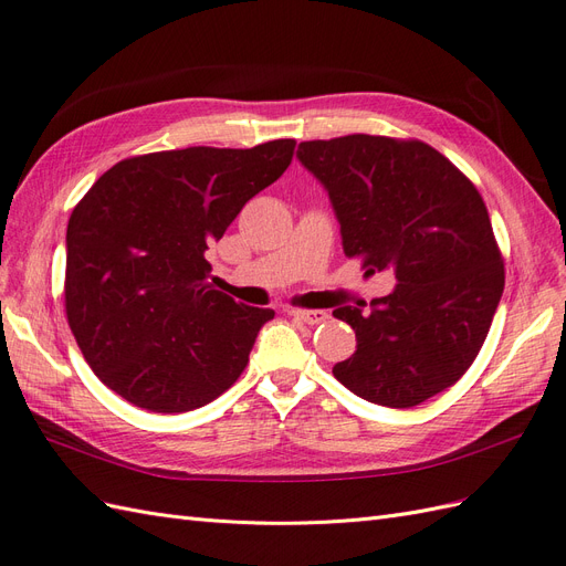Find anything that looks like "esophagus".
<instances>
[{
    "label": "esophagus",
    "mask_w": 566,
    "mask_h": 566,
    "mask_svg": "<svg viewBox=\"0 0 566 566\" xmlns=\"http://www.w3.org/2000/svg\"><path fill=\"white\" fill-rule=\"evenodd\" d=\"M290 316H295V318L310 323V325H318L323 321H328V314L314 312V310H290Z\"/></svg>",
    "instance_id": "obj_1"
}]
</instances>
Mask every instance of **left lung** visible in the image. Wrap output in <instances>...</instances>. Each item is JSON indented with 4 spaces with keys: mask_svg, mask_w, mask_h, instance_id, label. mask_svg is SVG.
Returning a JSON list of instances; mask_svg holds the SVG:
<instances>
[{
    "mask_svg": "<svg viewBox=\"0 0 566 566\" xmlns=\"http://www.w3.org/2000/svg\"><path fill=\"white\" fill-rule=\"evenodd\" d=\"M300 163L325 186L349 260L394 269L399 285L368 316H333L356 352L333 368L356 397L410 408L455 385L489 335L505 264L486 205L460 169L418 139L349 134L302 142Z\"/></svg>",
    "mask_w": 566,
    "mask_h": 566,
    "instance_id": "obj_1",
    "label": "left lung"
}]
</instances>
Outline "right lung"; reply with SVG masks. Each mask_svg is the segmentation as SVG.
Wrapping results in <instances>:
<instances>
[{
	"label": "right lung",
	"mask_w": 566,
	"mask_h": 566,
	"mask_svg": "<svg viewBox=\"0 0 566 566\" xmlns=\"http://www.w3.org/2000/svg\"><path fill=\"white\" fill-rule=\"evenodd\" d=\"M295 139L119 160L67 219L65 316L117 397L186 413L224 394L273 310L212 290L205 252L293 160Z\"/></svg>",
	"instance_id": "add662e5"
}]
</instances>
